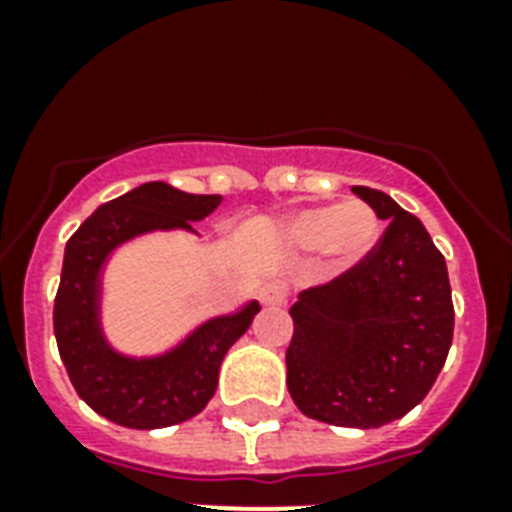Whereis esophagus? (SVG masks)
Returning a JSON list of instances; mask_svg holds the SVG:
<instances>
[{"label":"esophagus","mask_w":512,"mask_h":512,"mask_svg":"<svg viewBox=\"0 0 512 512\" xmlns=\"http://www.w3.org/2000/svg\"><path fill=\"white\" fill-rule=\"evenodd\" d=\"M260 300H263V305H268V308H279V305H284V300H287V284H284V281H271V284H265V287L260 289Z\"/></svg>","instance_id":"esophagus-1"}]
</instances>
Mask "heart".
<instances>
[{"instance_id": "obj_1", "label": "heart", "mask_w": 512, "mask_h": 512, "mask_svg": "<svg viewBox=\"0 0 512 512\" xmlns=\"http://www.w3.org/2000/svg\"><path fill=\"white\" fill-rule=\"evenodd\" d=\"M281 241L297 252H321L335 271H350L364 263L380 244V217L364 201L319 204L284 217Z\"/></svg>"}]
</instances>
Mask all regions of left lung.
<instances>
[{
    "label": "left lung",
    "instance_id": "obj_1",
    "mask_svg": "<svg viewBox=\"0 0 512 512\" xmlns=\"http://www.w3.org/2000/svg\"><path fill=\"white\" fill-rule=\"evenodd\" d=\"M353 193L388 228L364 263L297 295L287 388L305 417L366 430L401 420L428 396L452 348L454 305L425 225L388 193Z\"/></svg>",
    "mask_w": 512,
    "mask_h": 512
}]
</instances>
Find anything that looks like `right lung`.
Returning <instances> with one entry per match:
<instances>
[{
    "instance_id": "right-lung-1",
    "label": "right lung",
    "mask_w": 512,
    "mask_h": 512,
    "mask_svg": "<svg viewBox=\"0 0 512 512\" xmlns=\"http://www.w3.org/2000/svg\"><path fill=\"white\" fill-rule=\"evenodd\" d=\"M220 193H185L162 180L143 183L100 204L68 239L55 295V340L84 404L135 430L170 428L209 404L225 353L260 311L249 300L201 321L162 353L132 356L114 348L103 329V276L116 249L148 233L193 231L220 207Z\"/></svg>"
}]
</instances>
